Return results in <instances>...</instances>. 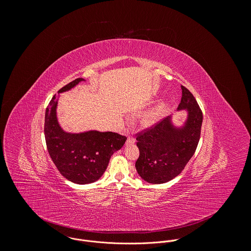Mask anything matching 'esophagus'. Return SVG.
<instances>
[{"label":"esophagus","mask_w":251,"mask_h":251,"mask_svg":"<svg viewBox=\"0 0 251 251\" xmlns=\"http://www.w3.org/2000/svg\"><path fill=\"white\" fill-rule=\"evenodd\" d=\"M135 142V138L132 136H128L126 139V144H133Z\"/></svg>","instance_id":"esophagus-1"}]
</instances>
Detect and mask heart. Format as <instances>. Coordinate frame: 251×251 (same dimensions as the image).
Instances as JSON below:
<instances>
[{
	"mask_svg": "<svg viewBox=\"0 0 251 251\" xmlns=\"http://www.w3.org/2000/svg\"><path fill=\"white\" fill-rule=\"evenodd\" d=\"M165 106H166V104L164 102H161L157 107H155L153 110H151L150 112L145 114L141 120L142 124L144 126H151V125L155 124L161 117V115L165 109Z\"/></svg>",
	"mask_w": 251,
	"mask_h": 251,
	"instance_id": "obj_1",
	"label": "heart"
}]
</instances>
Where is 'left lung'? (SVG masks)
I'll return each instance as SVG.
<instances>
[{"label": "left lung", "instance_id": "1", "mask_svg": "<svg viewBox=\"0 0 251 251\" xmlns=\"http://www.w3.org/2000/svg\"><path fill=\"white\" fill-rule=\"evenodd\" d=\"M177 110H186L182 127H176L168 117L136 134L139 157L138 175L147 182L165 183L178 176L193 156L201 133L202 111L191 92L181 85Z\"/></svg>", "mask_w": 251, "mask_h": 251}]
</instances>
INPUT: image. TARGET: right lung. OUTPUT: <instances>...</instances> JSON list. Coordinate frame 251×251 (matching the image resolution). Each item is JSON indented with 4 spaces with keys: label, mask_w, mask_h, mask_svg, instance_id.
<instances>
[{
    "label": "right lung",
    "mask_w": 251,
    "mask_h": 251,
    "mask_svg": "<svg viewBox=\"0 0 251 251\" xmlns=\"http://www.w3.org/2000/svg\"><path fill=\"white\" fill-rule=\"evenodd\" d=\"M83 80L76 78L58 93L68 91ZM57 98L55 94L45 113L44 133L49 155L62 176L70 181L77 184L94 182L102 176L111 156L124 146L126 137L112 131H64L57 120Z\"/></svg>",
    "instance_id": "obj_1"
}]
</instances>
